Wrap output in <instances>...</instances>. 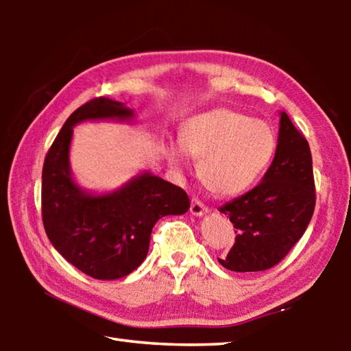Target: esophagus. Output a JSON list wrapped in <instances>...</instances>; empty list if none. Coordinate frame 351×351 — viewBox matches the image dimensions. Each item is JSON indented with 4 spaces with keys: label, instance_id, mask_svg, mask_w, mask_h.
I'll return each mask as SVG.
<instances>
[{
    "label": "esophagus",
    "instance_id": "1",
    "mask_svg": "<svg viewBox=\"0 0 351 351\" xmlns=\"http://www.w3.org/2000/svg\"><path fill=\"white\" fill-rule=\"evenodd\" d=\"M206 212H207V207H206V204L203 203V201L198 199L197 197H193L192 198V204H190V213H192V215L201 217V215H204Z\"/></svg>",
    "mask_w": 351,
    "mask_h": 351
}]
</instances>
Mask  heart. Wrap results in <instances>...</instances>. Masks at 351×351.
I'll list each match as a JSON object with an SVG mask.
<instances>
[{
	"mask_svg": "<svg viewBox=\"0 0 351 351\" xmlns=\"http://www.w3.org/2000/svg\"><path fill=\"white\" fill-rule=\"evenodd\" d=\"M181 147L199 159L198 176L210 193L234 197L251 187L268 167L276 136L266 122L218 108L190 119L181 132ZM169 158L180 167L184 152L170 147Z\"/></svg>",
	"mask_w": 351,
	"mask_h": 351,
	"instance_id": "1",
	"label": "heart"
}]
</instances>
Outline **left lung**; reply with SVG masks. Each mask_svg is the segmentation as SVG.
<instances>
[{
    "label": "left lung",
    "mask_w": 351,
    "mask_h": 351,
    "mask_svg": "<svg viewBox=\"0 0 351 351\" xmlns=\"http://www.w3.org/2000/svg\"><path fill=\"white\" fill-rule=\"evenodd\" d=\"M316 206L308 141L282 112L274 161L257 186L219 207L235 228L226 269L257 272L274 268L302 239Z\"/></svg>",
    "instance_id": "obj_1"
}]
</instances>
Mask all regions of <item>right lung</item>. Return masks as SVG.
<instances>
[{"label":"right lung","mask_w":351,"mask_h":351,"mask_svg":"<svg viewBox=\"0 0 351 351\" xmlns=\"http://www.w3.org/2000/svg\"><path fill=\"white\" fill-rule=\"evenodd\" d=\"M121 102L94 97L64 122L45 158L41 218L47 239L77 269L97 280L128 276L145 260L153 226L190 207L181 187L144 173L114 193H83L71 178L68 153L73 127L86 119H128Z\"/></svg>","instance_id":"obj_1"}]
</instances>
